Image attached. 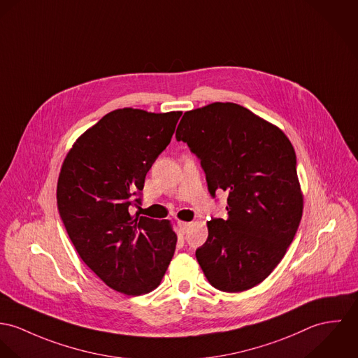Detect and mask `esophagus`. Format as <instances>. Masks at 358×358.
Here are the masks:
<instances>
[{
  "label": "esophagus",
  "instance_id": "1",
  "mask_svg": "<svg viewBox=\"0 0 358 358\" xmlns=\"http://www.w3.org/2000/svg\"><path fill=\"white\" fill-rule=\"evenodd\" d=\"M177 227H178V229H180V232H182V234H185L187 231H188V228H189V222H184V221H178L177 222Z\"/></svg>",
  "mask_w": 358,
  "mask_h": 358
}]
</instances>
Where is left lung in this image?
Returning a JSON list of instances; mask_svg holds the SVG:
<instances>
[{"label": "left lung", "instance_id": "left-lung-1", "mask_svg": "<svg viewBox=\"0 0 358 358\" xmlns=\"http://www.w3.org/2000/svg\"><path fill=\"white\" fill-rule=\"evenodd\" d=\"M200 160L208 192L228 194V218L207 222L199 265L217 289L241 292L268 278L298 231L303 198L296 157L275 124L235 103L187 111L176 131Z\"/></svg>", "mask_w": 358, "mask_h": 358}]
</instances>
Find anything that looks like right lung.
<instances>
[{
	"label": "right lung",
	"mask_w": 358,
	"mask_h": 358,
	"mask_svg": "<svg viewBox=\"0 0 358 358\" xmlns=\"http://www.w3.org/2000/svg\"><path fill=\"white\" fill-rule=\"evenodd\" d=\"M181 114L115 110L80 136L60 170L57 208L77 252L126 295L157 288L174 255L170 222L131 215L129 207L140 204L145 176Z\"/></svg>",
	"instance_id": "add662e5"
}]
</instances>
